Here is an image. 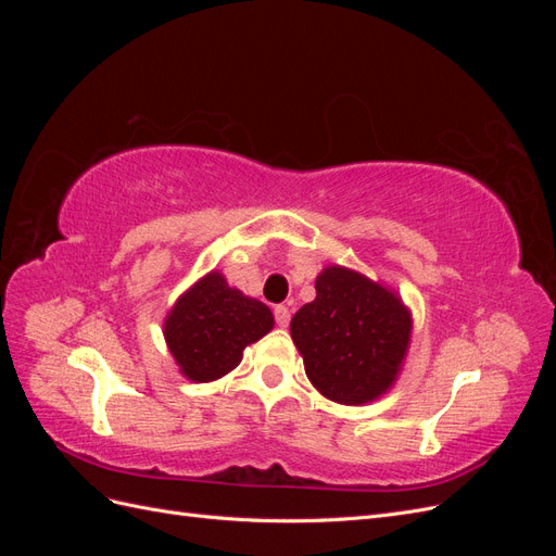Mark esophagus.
<instances>
[{"label": "esophagus", "mask_w": 556, "mask_h": 556, "mask_svg": "<svg viewBox=\"0 0 556 556\" xmlns=\"http://www.w3.org/2000/svg\"><path fill=\"white\" fill-rule=\"evenodd\" d=\"M274 317H276V325L278 327H288L290 325V308L288 306H276L274 308Z\"/></svg>", "instance_id": "34e87169"}]
</instances>
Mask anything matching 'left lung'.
I'll return each instance as SVG.
<instances>
[{
	"instance_id": "obj_1",
	"label": "left lung",
	"mask_w": 556,
	"mask_h": 556,
	"mask_svg": "<svg viewBox=\"0 0 556 556\" xmlns=\"http://www.w3.org/2000/svg\"><path fill=\"white\" fill-rule=\"evenodd\" d=\"M315 292L290 325L308 380L345 406L374 401L394 382L408 350V311L390 290L341 266L325 268Z\"/></svg>"
}]
</instances>
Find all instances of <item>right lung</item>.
I'll use <instances>...</instances> for the list:
<instances>
[{
	"label": "right lung",
	"instance_id": "obj_1",
	"mask_svg": "<svg viewBox=\"0 0 556 556\" xmlns=\"http://www.w3.org/2000/svg\"><path fill=\"white\" fill-rule=\"evenodd\" d=\"M274 329V315L257 299L233 290L220 274H208L178 299L164 336L180 371L194 382L223 378L237 368L243 348Z\"/></svg>",
	"mask_w": 556,
	"mask_h": 556
}]
</instances>
